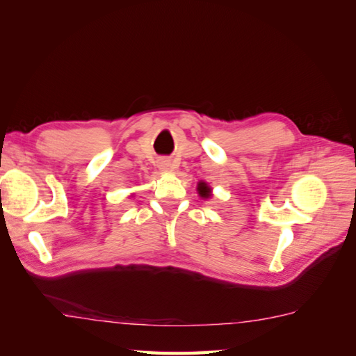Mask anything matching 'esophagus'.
Returning <instances> with one entry per match:
<instances>
[{"mask_svg":"<svg viewBox=\"0 0 356 356\" xmlns=\"http://www.w3.org/2000/svg\"><path fill=\"white\" fill-rule=\"evenodd\" d=\"M158 167L161 168L162 172H172L173 170V164L168 159H161L159 162H158Z\"/></svg>","mask_w":356,"mask_h":356,"instance_id":"34e87169","label":"esophagus"}]
</instances>
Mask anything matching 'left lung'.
<instances>
[{
	"instance_id": "1",
	"label": "left lung",
	"mask_w": 356,
	"mask_h": 356,
	"mask_svg": "<svg viewBox=\"0 0 356 356\" xmlns=\"http://www.w3.org/2000/svg\"><path fill=\"white\" fill-rule=\"evenodd\" d=\"M197 191H198V195L204 198V200H208V198L213 197V188H211L207 181H198Z\"/></svg>"
}]
</instances>
